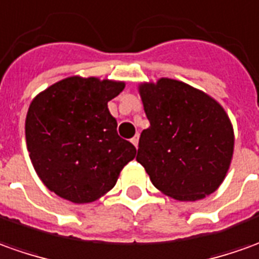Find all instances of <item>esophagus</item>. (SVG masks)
<instances>
[{"label":"esophagus","mask_w":259,"mask_h":259,"mask_svg":"<svg viewBox=\"0 0 259 259\" xmlns=\"http://www.w3.org/2000/svg\"><path fill=\"white\" fill-rule=\"evenodd\" d=\"M131 142L134 144V147L137 148V147H138V142H140V137H138V135H135L133 140H131Z\"/></svg>","instance_id":"obj_1"}]
</instances>
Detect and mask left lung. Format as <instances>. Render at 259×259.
I'll use <instances>...</instances> for the list:
<instances>
[{"instance_id":"left-lung-1","label":"left lung","mask_w":259,"mask_h":259,"mask_svg":"<svg viewBox=\"0 0 259 259\" xmlns=\"http://www.w3.org/2000/svg\"><path fill=\"white\" fill-rule=\"evenodd\" d=\"M140 94L151 125L141 134L137 160L153 186L181 201L215 192L234 151V131L224 108L174 78L142 83Z\"/></svg>"}]
</instances>
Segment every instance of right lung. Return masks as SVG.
<instances>
[{"label": "right lung", "mask_w": 259, "mask_h": 259, "mask_svg": "<svg viewBox=\"0 0 259 259\" xmlns=\"http://www.w3.org/2000/svg\"><path fill=\"white\" fill-rule=\"evenodd\" d=\"M122 81L67 77L32 100L25 137L32 165L45 186L66 200L90 203L115 186L137 149L117 133L108 101Z\"/></svg>", "instance_id": "add662e5"}]
</instances>
